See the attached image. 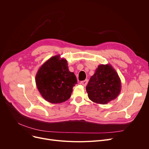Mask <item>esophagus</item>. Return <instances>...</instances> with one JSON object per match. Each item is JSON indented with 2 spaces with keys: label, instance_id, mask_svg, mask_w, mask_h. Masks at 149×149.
I'll return each instance as SVG.
<instances>
[{
  "label": "esophagus",
  "instance_id": "esophagus-1",
  "mask_svg": "<svg viewBox=\"0 0 149 149\" xmlns=\"http://www.w3.org/2000/svg\"><path fill=\"white\" fill-rule=\"evenodd\" d=\"M88 80H84V81H81L80 82V83H81L83 86H86L87 84H88Z\"/></svg>",
  "mask_w": 149,
  "mask_h": 149
}]
</instances>
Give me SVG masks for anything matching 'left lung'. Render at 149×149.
Segmentation results:
<instances>
[{
  "label": "left lung",
  "mask_w": 149,
  "mask_h": 149,
  "mask_svg": "<svg viewBox=\"0 0 149 149\" xmlns=\"http://www.w3.org/2000/svg\"><path fill=\"white\" fill-rule=\"evenodd\" d=\"M89 98L93 102L105 104L119 95L121 81L110 65H99L86 86Z\"/></svg>",
  "instance_id": "1"
}]
</instances>
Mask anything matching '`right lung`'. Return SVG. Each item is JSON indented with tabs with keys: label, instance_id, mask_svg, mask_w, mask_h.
I'll use <instances>...</instances> for the list:
<instances>
[{
	"label": "right lung",
	"instance_id": "right-lung-1",
	"mask_svg": "<svg viewBox=\"0 0 149 149\" xmlns=\"http://www.w3.org/2000/svg\"><path fill=\"white\" fill-rule=\"evenodd\" d=\"M54 56L46 61L38 69L36 77L37 87L42 97L51 103L68 100L77 84L74 72H70L67 61Z\"/></svg>",
	"mask_w": 149,
	"mask_h": 149
}]
</instances>
